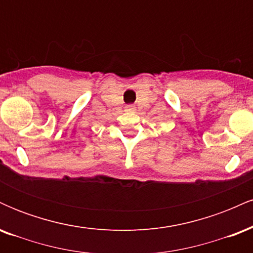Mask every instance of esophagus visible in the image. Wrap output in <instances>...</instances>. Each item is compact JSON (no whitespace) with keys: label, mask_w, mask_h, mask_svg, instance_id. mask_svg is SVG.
Wrapping results in <instances>:
<instances>
[{"label":"esophagus","mask_w":253,"mask_h":253,"mask_svg":"<svg viewBox=\"0 0 253 253\" xmlns=\"http://www.w3.org/2000/svg\"><path fill=\"white\" fill-rule=\"evenodd\" d=\"M126 110H128V112H134L135 108H134V106H127Z\"/></svg>","instance_id":"34e87169"}]
</instances>
